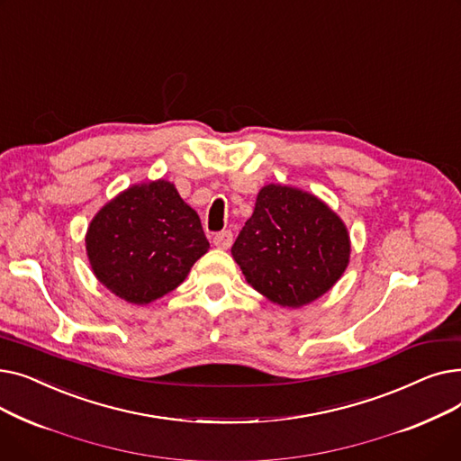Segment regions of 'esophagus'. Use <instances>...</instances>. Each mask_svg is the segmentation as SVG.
I'll return each instance as SVG.
<instances>
[{
	"label": "esophagus",
	"mask_w": 461,
	"mask_h": 461,
	"mask_svg": "<svg viewBox=\"0 0 461 461\" xmlns=\"http://www.w3.org/2000/svg\"><path fill=\"white\" fill-rule=\"evenodd\" d=\"M212 243L216 249H230L231 243H233V233L230 230H224V231H218L214 237H212Z\"/></svg>",
	"instance_id": "obj_1"
}]
</instances>
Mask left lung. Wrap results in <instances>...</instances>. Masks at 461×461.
Segmentation results:
<instances>
[{
	"mask_svg": "<svg viewBox=\"0 0 461 461\" xmlns=\"http://www.w3.org/2000/svg\"><path fill=\"white\" fill-rule=\"evenodd\" d=\"M349 235L340 218L303 190L267 185L231 247L249 284L280 306L316 301L342 276Z\"/></svg>",
	"mask_w": 461,
	"mask_h": 461,
	"instance_id": "1",
	"label": "left lung"
}]
</instances>
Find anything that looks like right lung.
<instances>
[{
  "label": "right lung",
  "mask_w": 461,
  "mask_h": 461,
  "mask_svg": "<svg viewBox=\"0 0 461 461\" xmlns=\"http://www.w3.org/2000/svg\"><path fill=\"white\" fill-rule=\"evenodd\" d=\"M91 269L112 294L148 304L176 289L209 249L198 212L167 181L136 185L91 221Z\"/></svg>",
  "instance_id": "add662e5"
}]
</instances>
